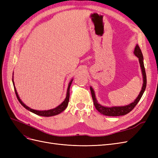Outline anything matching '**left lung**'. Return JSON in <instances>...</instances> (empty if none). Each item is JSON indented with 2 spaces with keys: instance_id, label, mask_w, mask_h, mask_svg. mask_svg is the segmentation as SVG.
<instances>
[{
  "instance_id": "left-lung-1",
  "label": "left lung",
  "mask_w": 158,
  "mask_h": 158,
  "mask_svg": "<svg viewBox=\"0 0 158 158\" xmlns=\"http://www.w3.org/2000/svg\"><path fill=\"white\" fill-rule=\"evenodd\" d=\"M134 53H135V55L138 57V59H139L140 67L142 69V75H143V82H143V85L140 92V94L138 95V96L135 101H134V102L128 105V106H122V107H103L98 103L96 98H95L94 91L92 87H90V91H91V94H92L94 106L95 109H96L101 114H103L104 115H106V116H112V117L125 115V114L130 113L132 110L135 107L138 102H139L140 99H141L146 87V71H145V68L144 65V61H143L144 60V59H143L142 51L138 45H136Z\"/></svg>"
}]
</instances>
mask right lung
I'll return each mask as SVG.
<instances>
[{"label":"right lung","mask_w":158,"mask_h":158,"mask_svg":"<svg viewBox=\"0 0 158 158\" xmlns=\"http://www.w3.org/2000/svg\"><path fill=\"white\" fill-rule=\"evenodd\" d=\"M72 82H73V80L70 81L69 84L68 89H67V93H66V98L64 99V101L63 103H62L60 105H59L58 107H56L55 109L47 110V111H37V110H34V109H31L30 107H28L27 106H26V105L21 101V99H20V98H19V96H18V93L16 92V89L15 87H14V90H15V94L16 95V97H17V99H18V100L19 101V102L21 103V105H22L23 107H24L26 109H27L28 111H30L37 114V115H40V116H42V117H51V116L56 115V114H58L60 113L61 112H63L64 110L66 108V107H67L68 104H69V102L70 87V85H71ZM12 82H13V84L14 85L13 81H12Z\"/></svg>","instance_id":"1"}]
</instances>
